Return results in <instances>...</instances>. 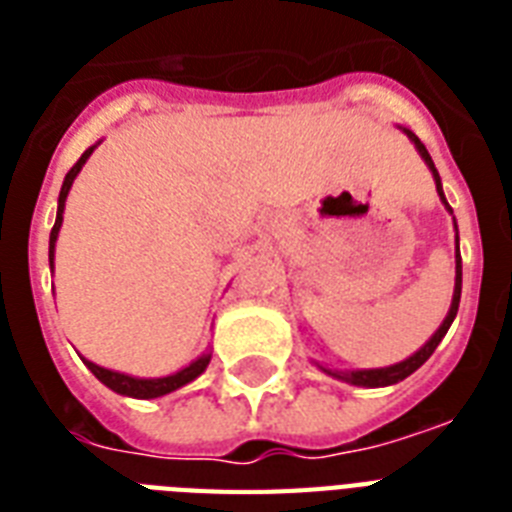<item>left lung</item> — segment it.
<instances>
[{
	"instance_id": "8db88e82",
	"label": "left lung",
	"mask_w": 512,
	"mask_h": 512,
	"mask_svg": "<svg viewBox=\"0 0 512 512\" xmlns=\"http://www.w3.org/2000/svg\"><path fill=\"white\" fill-rule=\"evenodd\" d=\"M409 138L414 140V146H417V151L422 154V159H425V164H428L430 170H433V177H436V188H438V196L444 199V191H441V177H438L436 172V164H433V159H430L428 148L422 146V140L414 135V132L404 130ZM446 204V199H444ZM449 207V204H446ZM449 212H452V207H449ZM460 295H462V257H460V247H457V281H454V297H452V308H449V316L444 319V324L438 327V332L433 337H430L425 345H422L414 356H409L406 361H401V364H393V366H385V369H361V372H327L335 374V377H340V380H348L350 385H364V388H382V385H393V382H401L406 380L409 374L417 372L425 361H428L430 356H433V350L438 348V342L444 340V335L449 332V327H452L454 316H457V308H460Z\"/></svg>"
}]
</instances>
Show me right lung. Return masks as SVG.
Returning <instances> with one entry per match:
<instances>
[{"label":"right lung","mask_w":512,"mask_h":512,"mask_svg":"<svg viewBox=\"0 0 512 512\" xmlns=\"http://www.w3.org/2000/svg\"><path fill=\"white\" fill-rule=\"evenodd\" d=\"M95 151V146L87 148L82 156H79V162L68 170L66 180H63V188H60V199H58V217H55V225H52V233H50V263H52V255H55V241H58V231H60V223H63V207H66V196H68V188L74 183V177L79 175V170L84 167V162L90 159V154ZM84 364L90 366V372L98 377L103 385H108L111 390L116 393H122V396H132V398H159L164 393H172V390L183 388L185 382L196 380L209 364V356H201L199 361H193L191 366H185L183 372L170 374V377H159V380H138V377H127V374H119V372H111V369H103V366L92 364V361H84Z\"/></svg>","instance_id":"1"}]
</instances>
